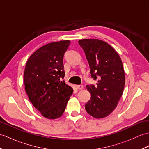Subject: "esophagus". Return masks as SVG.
Instances as JSON below:
<instances>
[{
  "mask_svg": "<svg viewBox=\"0 0 149 149\" xmlns=\"http://www.w3.org/2000/svg\"><path fill=\"white\" fill-rule=\"evenodd\" d=\"M76 88H77L78 89H82L83 88H84V86L82 85H77L76 86Z\"/></svg>",
  "mask_w": 149,
  "mask_h": 149,
  "instance_id": "esophagus-1",
  "label": "esophagus"
}]
</instances>
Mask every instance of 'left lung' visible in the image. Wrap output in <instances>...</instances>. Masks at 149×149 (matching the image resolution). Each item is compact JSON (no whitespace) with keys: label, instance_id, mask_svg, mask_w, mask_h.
<instances>
[{"label":"left lung","instance_id":"1","mask_svg":"<svg viewBox=\"0 0 149 149\" xmlns=\"http://www.w3.org/2000/svg\"><path fill=\"white\" fill-rule=\"evenodd\" d=\"M91 77L98 82L87 85L90 100L86 103L87 112L96 119L108 116L116 108L125 85L123 62L117 51L105 41L97 39H81Z\"/></svg>","mask_w":149,"mask_h":149}]
</instances>
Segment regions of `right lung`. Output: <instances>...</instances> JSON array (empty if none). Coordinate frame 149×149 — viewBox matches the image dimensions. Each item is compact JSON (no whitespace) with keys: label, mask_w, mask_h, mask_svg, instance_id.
I'll return each instance as SVG.
<instances>
[{"label":"right lung","mask_w":149,"mask_h":149,"mask_svg":"<svg viewBox=\"0 0 149 149\" xmlns=\"http://www.w3.org/2000/svg\"><path fill=\"white\" fill-rule=\"evenodd\" d=\"M70 44L68 40L47 44L26 61L23 76L26 93L34 107L47 119L63 115L73 93L63 80V56Z\"/></svg>","instance_id":"obj_1"}]
</instances>
